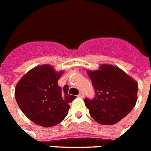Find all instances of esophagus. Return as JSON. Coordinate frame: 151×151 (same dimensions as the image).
<instances>
[{"instance_id":"esophagus-1","label":"esophagus","mask_w":151,"mask_h":151,"mask_svg":"<svg viewBox=\"0 0 151 151\" xmlns=\"http://www.w3.org/2000/svg\"><path fill=\"white\" fill-rule=\"evenodd\" d=\"M78 97H79V98H83V97H84V94H83V93H79V94L78 95Z\"/></svg>"}]
</instances>
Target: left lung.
Masks as SVG:
<instances>
[{
  "label": "left lung",
  "mask_w": 151,
  "mask_h": 151,
  "mask_svg": "<svg viewBox=\"0 0 151 151\" xmlns=\"http://www.w3.org/2000/svg\"><path fill=\"white\" fill-rule=\"evenodd\" d=\"M95 96L84 102L89 114L102 125H113L127 115L137 100L138 85L118 67L102 65L99 70L87 71Z\"/></svg>",
  "instance_id": "8db88e82"
}]
</instances>
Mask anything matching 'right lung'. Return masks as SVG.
I'll return each instance as SVG.
<instances>
[{"instance_id": "1", "label": "right lung", "mask_w": 151, "mask_h": 151, "mask_svg": "<svg viewBox=\"0 0 151 151\" xmlns=\"http://www.w3.org/2000/svg\"><path fill=\"white\" fill-rule=\"evenodd\" d=\"M62 73L48 65H40L26 73L16 86L17 105L38 125L50 127L61 123L68 113V103L76 98L68 94L67 85L62 89L58 85Z\"/></svg>"}]
</instances>
